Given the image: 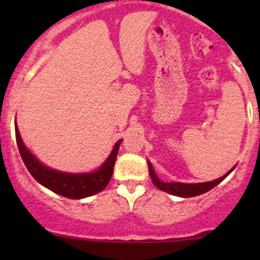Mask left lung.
Wrapping results in <instances>:
<instances>
[{
	"label": "left lung",
	"instance_id": "1",
	"mask_svg": "<svg viewBox=\"0 0 260 260\" xmlns=\"http://www.w3.org/2000/svg\"><path fill=\"white\" fill-rule=\"evenodd\" d=\"M234 169V168H233ZM232 169V171H233ZM148 171H150L151 180H152L153 185L157 187V189L162 190L165 192H169L172 195H177V197H183V198H190V197H197V195H201L203 192H207L208 190L213 189L216 185H219L225 177L228 176L229 173H226L225 176L220 177L217 180L211 181V182H204V183H181V182H162L156 177L155 172L152 169V165L151 162H148Z\"/></svg>",
	"mask_w": 260,
	"mask_h": 260
}]
</instances>
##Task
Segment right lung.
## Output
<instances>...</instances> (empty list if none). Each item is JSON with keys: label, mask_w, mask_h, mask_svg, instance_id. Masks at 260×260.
<instances>
[{"label": "right lung", "mask_w": 260, "mask_h": 260, "mask_svg": "<svg viewBox=\"0 0 260 260\" xmlns=\"http://www.w3.org/2000/svg\"><path fill=\"white\" fill-rule=\"evenodd\" d=\"M15 137H17V144L23 162L27 167L31 176L39 183H41L43 186L54 191L56 194L71 199H80L86 198V197H91V195H95L98 192L103 191L107 187L110 178H112V173H113L114 162H116L119 144L122 142H117L112 153L107 158V161L96 172L86 174H70L53 171V169H49L48 167L41 164L38 158L27 150L26 146L23 144L17 123H15Z\"/></svg>", "instance_id": "right-lung-1"}]
</instances>
